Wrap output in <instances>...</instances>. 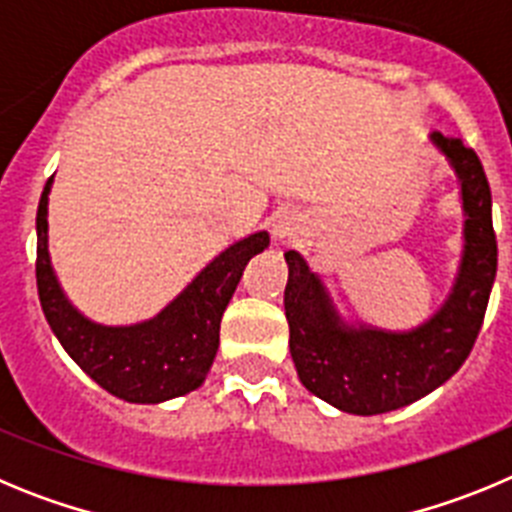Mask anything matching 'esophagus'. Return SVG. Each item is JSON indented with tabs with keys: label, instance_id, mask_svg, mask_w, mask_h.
I'll use <instances>...</instances> for the list:
<instances>
[{
	"label": "esophagus",
	"instance_id": "esophagus-1",
	"mask_svg": "<svg viewBox=\"0 0 512 512\" xmlns=\"http://www.w3.org/2000/svg\"><path fill=\"white\" fill-rule=\"evenodd\" d=\"M271 233L277 241H292L295 235L305 233V220L297 212H279L274 217V225H271Z\"/></svg>",
	"mask_w": 512,
	"mask_h": 512
}]
</instances>
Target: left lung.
<instances>
[{
	"label": "left lung",
	"instance_id": "8db88e82",
	"mask_svg": "<svg viewBox=\"0 0 512 512\" xmlns=\"http://www.w3.org/2000/svg\"><path fill=\"white\" fill-rule=\"evenodd\" d=\"M461 179L467 212L464 259L449 302L410 333L343 328L323 284L297 251H287L284 310L297 377L312 395L354 415L405 408L441 387L467 361L485 320L497 271L492 194L482 161L459 138L433 133Z\"/></svg>",
	"mask_w": 512,
	"mask_h": 512
}]
</instances>
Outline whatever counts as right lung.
I'll list each match as a JSON object with an SVG mask.
<instances>
[{"label": "right lung", "mask_w": 512, "mask_h": 512, "mask_svg": "<svg viewBox=\"0 0 512 512\" xmlns=\"http://www.w3.org/2000/svg\"><path fill=\"white\" fill-rule=\"evenodd\" d=\"M48 192L51 179L45 182L35 217V279L45 320L66 348V354L102 390L125 402H164L197 390L215 361L225 307L241 282L248 259L269 246V235L253 233L225 248L153 320L128 328H107L79 315L53 277L45 220Z\"/></svg>", "instance_id": "1"}]
</instances>
